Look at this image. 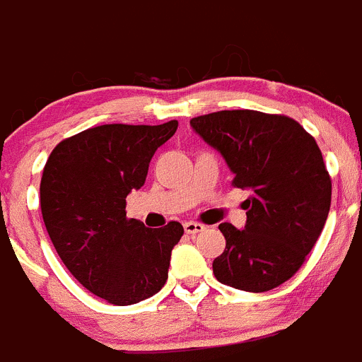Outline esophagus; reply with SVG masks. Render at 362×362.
I'll use <instances>...</instances> for the list:
<instances>
[{
	"label": "esophagus",
	"mask_w": 362,
	"mask_h": 362,
	"mask_svg": "<svg viewBox=\"0 0 362 362\" xmlns=\"http://www.w3.org/2000/svg\"><path fill=\"white\" fill-rule=\"evenodd\" d=\"M184 230H185V233L194 235V233H199V231L205 230V226H203L202 223H194V221H185Z\"/></svg>",
	"instance_id": "esophagus-1"
}]
</instances>
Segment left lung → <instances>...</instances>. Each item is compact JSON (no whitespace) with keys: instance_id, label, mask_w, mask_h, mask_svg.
Instances as JSON below:
<instances>
[{"instance_id":"8db88e82","label":"left lung","mask_w":362,"mask_h":362,"mask_svg":"<svg viewBox=\"0 0 362 362\" xmlns=\"http://www.w3.org/2000/svg\"><path fill=\"white\" fill-rule=\"evenodd\" d=\"M191 127L226 160L231 185L252 191L244 230L219 224L226 247L214 259V276L255 293L283 285L310 255L331 209V177L317 141L293 118L252 110L203 115Z\"/></svg>"}]
</instances>
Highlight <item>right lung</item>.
Instances as JSON below:
<instances>
[{
  "mask_svg": "<svg viewBox=\"0 0 362 362\" xmlns=\"http://www.w3.org/2000/svg\"><path fill=\"white\" fill-rule=\"evenodd\" d=\"M177 127L99 125L63 139L45 163L40 209L52 245L70 274L110 304L148 299L168 279L184 228L127 219L125 198L141 189L153 153Z\"/></svg>",
  "mask_w": 362,
  "mask_h": 362,
  "instance_id": "add662e5",
  "label": "right lung"
}]
</instances>
